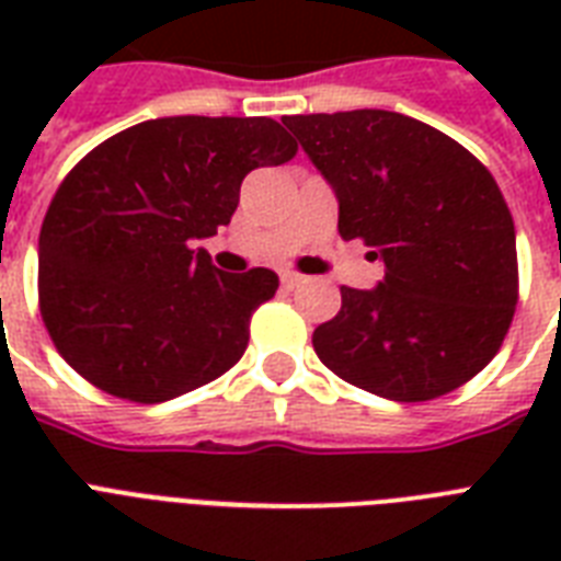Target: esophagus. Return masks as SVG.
<instances>
[{"label":"esophagus","instance_id":"1","mask_svg":"<svg viewBox=\"0 0 561 561\" xmlns=\"http://www.w3.org/2000/svg\"><path fill=\"white\" fill-rule=\"evenodd\" d=\"M302 282H308V279L306 276H299V273H294V271L282 273V285H285V288H299Z\"/></svg>","mask_w":561,"mask_h":561}]
</instances>
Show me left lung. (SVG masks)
Here are the masks:
<instances>
[{"instance_id":"1","label":"left lung","mask_w":561,"mask_h":561,"mask_svg":"<svg viewBox=\"0 0 561 561\" xmlns=\"http://www.w3.org/2000/svg\"><path fill=\"white\" fill-rule=\"evenodd\" d=\"M383 279L341 288L314 352L390 401L457 390L495 358L518 302L513 215L495 178L451 136L390 110L285 116Z\"/></svg>"}]
</instances>
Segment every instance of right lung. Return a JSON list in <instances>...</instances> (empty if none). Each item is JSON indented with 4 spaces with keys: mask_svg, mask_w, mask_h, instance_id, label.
I'll return each mask as SVG.
<instances>
[{
    "mask_svg": "<svg viewBox=\"0 0 561 561\" xmlns=\"http://www.w3.org/2000/svg\"><path fill=\"white\" fill-rule=\"evenodd\" d=\"M294 153L264 116L151 118L87 153L39 229V314L66 364L139 404L236 367L279 276L218 271L197 241L227 227L250 171Z\"/></svg>",
    "mask_w": 561,
    "mask_h": 561,
    "instance_id": "right-lung-1",
    "label": "right lung"
}]
</instances>
